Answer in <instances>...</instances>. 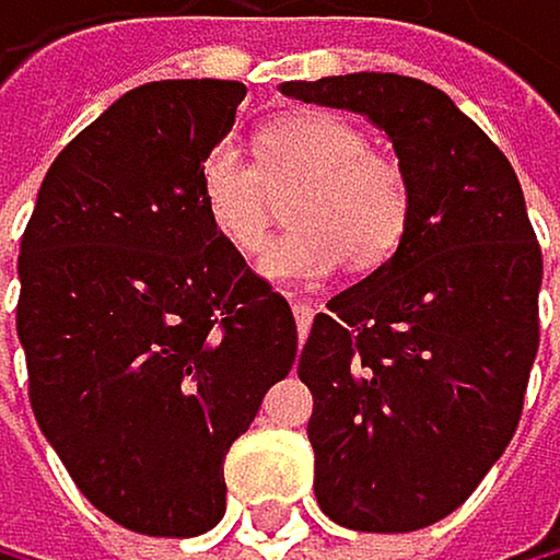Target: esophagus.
Listing matches in <instances>:
<instances>
[{
	"label": "esophagus",
	"instance_id": "obj_1",
	"mask_svg": "<svg viewBox=\"0 0 560 560\" xmlns=\"http://www.w3.org/2000/svg\"><path fill=\"white\" fill-rule=\"evenodd\" d=\"M291 308H294V318H298V332H301V340H304V332H308V326H312L315 308L304 298H291Z\"/></svg>",
	"mask_w": 560,
	"mask_h": 560
}]
</instances>
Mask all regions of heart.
<instances>
[{
    "label": "heart",
    "instance_id": "b5f03b06",
    "mask_svg": "<svg viewBox=\"0 0 560 560\" xmlns=\"http://www.w3.org/2000/svg\"><path fill=\"white\" fill-rule=\"evenodd\" d=\"M199 199L224 242L256 256L287 202V231L259 262L266 280L318 283L343 266L372 269L399 248L410 228V178L393 158L368 150V136L329 112H291L259 132V167L224 139L199 161Z\"/></svg>",
    "mask_w": 560,
    "mask_h": 560
}]
</instances>
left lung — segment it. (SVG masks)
<instances>
[{
	"mask_svg": "<svg viewBox=\"0 0 560 560\" xmlns=\"http://www.w3.org/2000/svg\"><path fill=\"white\" fill-rule=\"evenodd\" d=\"M280 94L364 115L410 178L399 248L315 315L298 375L318 509L347 529H424L474 494L523 413L544 280L523 188L424 80L347 72Z\"/></svg>",
	"mask_w": 560,
	"mask_h": 560,
	"instance_id": "obj_1",
	"label": "left lung"
}]
</instances>
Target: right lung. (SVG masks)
<instances>
[{
    "label": "right lung",
    "instance_id": "add662e5",
    "mask_svg": "<svg viewBox=\"0 0 560 560\" xmlns=\"http://www.w3.org/2000/svg\"><path fill=\"white\" fill-rule=\"evenodd\" d=\"M242 101L234 80L121 94L55 158L20 242L37 424L90 505L147 537L224 520L228 448L298 353L291 304L199 199Z\"/></svg>",
    "mask_w": 560,
    "mask_h": 560
}]
</instances>
